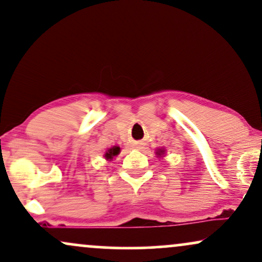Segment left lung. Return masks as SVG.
Segmentation results:
<instances>
[{
  "mask_svg": "<svg viewBox=\"0 0 262 262\" xmlns=\"http://www.w3.org/2000/svg\"><path fill=\"white\" fill-rule=\"evenodd\" d=\"M156 154H158V155H161V154H164V150H162V149H159V151L156 152Z\"/></svg>",
  "mask_w": 262,
  "mask_h": 262,
  "instance_id": "obj_1",
  "label": "left lung"
}]
</instances>
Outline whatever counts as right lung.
Returning <instances> with one entry per match:
<instances>
[{
	"label": "right lung",
	"mask_w": 262,
	"mask_h": 262,
	"mask_svg": "<svg viewBox=\"0 0 262 262\" xmlns=\"http://www.w3.org/2000/svg\"><path fill=\"white\" fill-rule=\"evenodd\" d=\"M119 151H120V148H119V147H113V148L108 149V151L106 152V155H104V156H106V159H113V156L118 155Z\"/></svg>",
	"instance_id": "add662e5"
}]
</instances>
